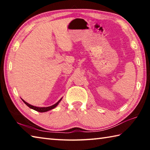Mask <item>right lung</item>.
Returning a JSON list of instances; mask_svg holds the SVG:
<instances>
[{"instance_id":"add662e5","label":"right lung","mask_w":150,"mask_h":150,"mask_svg":"<svg viewBox=\"0 0 150 150\" xmlns=\"http://www.w3.org/2000/svg\"><path fill=\"white\" fill-rule=\"evenodd\" d=\"M61 99H62V98H61ZM61 99L59 101H58L57 103H55V105L51 106H48V107H36V106H32L31 105H30V104L27 103L26 102H25V101L23 100H23L24 103L26 104V105L28 106V107H30V108L34 109V110H36L38 112H46V111H48V110H52V109H53V108H54L55 106H56L58 105V104H59Z\"/></svg>"}]
</instances>
